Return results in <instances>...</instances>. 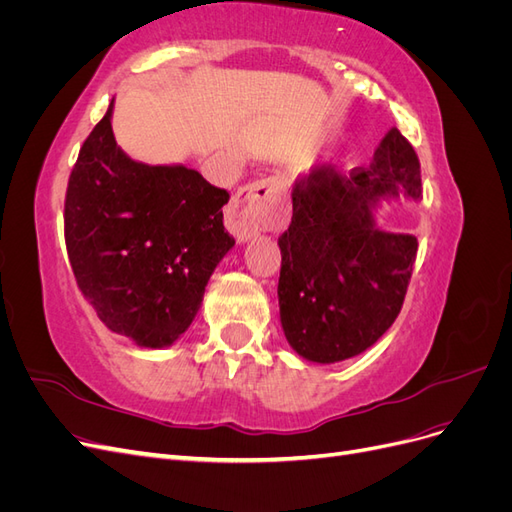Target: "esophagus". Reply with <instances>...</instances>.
I'll return each mask as SVG.
<instances>
[{
    "instance_id": "esophagus-1",
    "label": "esophagus",
    "mask_w": 512,
    "mask_h": 512,
    "mask_svg": "<svg viewBox=\"0 0 512 512\" xmlns=\"http://www.w3.org/2000/svg\"><path fill=\"white\" fill-rule=\"evenodd\" d=\"M288 207L282 200V181L267 177L252 181L232 198L226 211V228L239 243L258 237L260 230L286 220Z\"/></svg>"
}]
</instances>
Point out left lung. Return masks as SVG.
<instances>
[{"mask_svg":"<svg viewBox=\"0 0 512 512\" xmlns=\"http://www.w3.org/2000/svg\"><path fill=\"white\" fill-rule=\"evenodd\" d=\"M421 198V164L397 128L384 134L369 168L346 177L314 166L294 181L292 222L277 239V299L288 344L305 361H346L389 331L418 243L406 232L382 230L376 211Z\"/></svg>","mask_w":512,"mask_h":512,"instance_id":"8db88e82","label":"left lung"}]
</instances>
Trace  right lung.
<instances>
[{"mask_svg": "<svg viewBox=\"0 0 512 512\" xmlns=\"http://www.w3.org/2000/svg\"><path fill=\"white\" fill-rule=\"evenodd\" d=\"M113 106L68 181V258L108 329L166 348L190 329L211 273L235 245L222 213L230 196L183 164L132 160L115 141Z\"/></svg>", "mask_w": 512, "mask_h": 512, "instance_id": "right-lung-1", "label": "right lung"}]
</instances>
